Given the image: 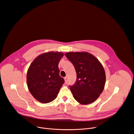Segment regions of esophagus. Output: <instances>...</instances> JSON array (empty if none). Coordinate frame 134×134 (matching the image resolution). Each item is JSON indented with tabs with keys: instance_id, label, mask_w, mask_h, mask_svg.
<instances>
[{
	"instance_id": "obj_1",
	"label": "esophagus",
	"mask_w": 134,
	"mask_h": 134,
	"mask_svg": "<svg viewBox=\"0 0 134 134\" xmlns=\"http://www.w3.org/2000/svg\"><path fill=\"white\" fill-rule=\"evenodd\" d=\"M64 79H65V83H67L68 82V78L67 77H65L64 78Z\"/></svg>"
}]
</instances>
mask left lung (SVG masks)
Here are the masks:
<instances>
[{"label": "left lung", "instance_id": "8db88e82", "mask_svg": "<svg viewBox=\"0 0 134 134\" xmlns=\"http://www.w3.org/2000/svg\"><path fill=\"white\" fill-rule=\"evenodd\" d=\"M65 56L74 65L77 73L76 82L69 86L74 98L81 104L94 102L105 83L102 65L96 57L87 52H68Z\"/></svg>", "mask_w": 134, "mask_h": 134}]
</instances>
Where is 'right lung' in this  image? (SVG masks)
I'll return each mask as SVG.
<instances>
[{
  "instance_id": "1",
  "label": "right lung",
  "mask_w": 134,
  "mask_h": 134,
  "mask_svg": "<svg viewBox=\"0 0 134 134\" xmlns=\"http://www.w3.org/2000/svg\"><path fill=\"white\" fill-rule=\"evenodd\" d=\"M64 54L50 52L37 56L30 65L26 75L28 89L38 101L47 103L57 97L65 80L59 75L58 64Z\"/></svg>"
}]
</instances>
